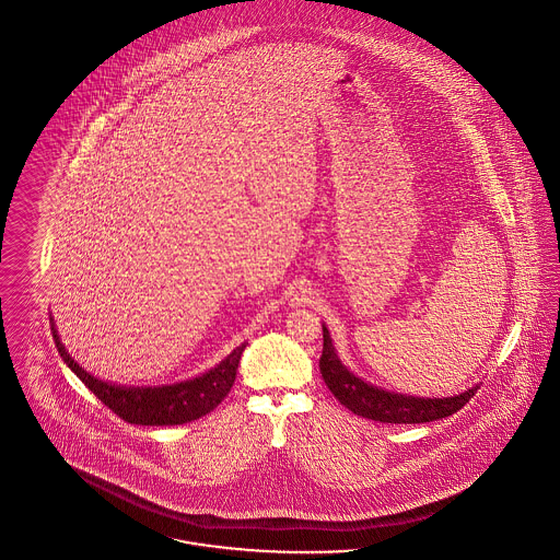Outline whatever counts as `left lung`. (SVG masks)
Segmentation results:
<instances>
[{
    "mask_svg": "<svg viewBox=\"0 0 560 560\" xmlns=\"http://www.w3.org/2000/svg\"><path fill=\"white\" fill-rule=\"evenodd\" d=\"M320 375L339 402L354 415L380 423H429L458 412L477 394L479 385L452 398H417L385 392L350 373L337 359L331 336L323 325V357L318 360Z\"/></svg>",
    "mask_w": 560,
    "mask_h": 560,
    "instance_id": "8db88e82",
    "label": "left lung"
}]
</instances>
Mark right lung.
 Wrapping results in <instances>:
<instances>
[{"label":"right lung","instance_id":"right-lung-1","mask_svg":"<svg viewBox=\"0 0 560 560\" xmlns=\"http://www.w3.org/2000/svg\"><path fill=\"white\" fill-rule=\"evenodd\" d=\"M51 334L56 348L70 366V371L83 381L97 396V400L106 404L114 415L133 425H183L214 410L231 392L242 352L246 350V343L237 346L223 362H219L214 369H210L196 380L180 381L175 385L162 387H127L93 377L68 354L54 325Z\"/></svg>","mask_w":560,"mask_h":560}]
</instances>
